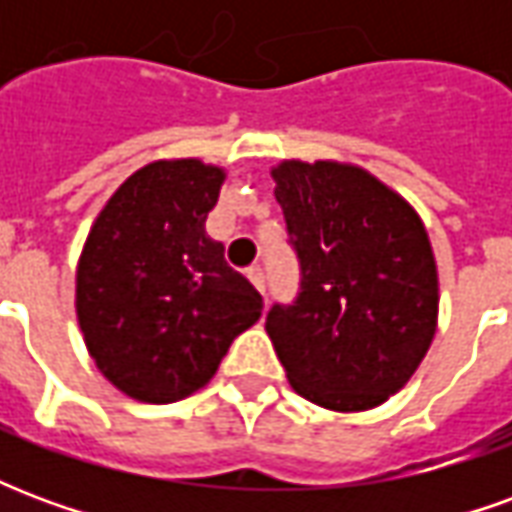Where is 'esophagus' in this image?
<instances>
[{
    "instance_id": "esophagus-1",
    "label": "esophagus",
    "mask_w": 512,
    "mask_h": 512,
    "mask_svg": "<svg viewBox=\"0 0 512 512\" xmlns=\"http://www.w3.org/2000/svg\"><path fill=\"white\" fill-rule=\"evenodd\" d=\"M246 277L252 279V285H255L260 293H266V274H263V268L252 266L249 271H246Z\"/></svg>"
}]
</instances>
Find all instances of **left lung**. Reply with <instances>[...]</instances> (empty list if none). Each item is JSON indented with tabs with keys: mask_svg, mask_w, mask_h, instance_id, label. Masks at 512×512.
Segmentation results:
<instances>
[{
	"mask_svg": "<svg viewBox=\"0 0 512 512\" xmlns=\"http://www.w3.org/2000/svg\"><path fill=\"white\" fill-rule=\"evenodd\" d=\"M271 178L301 266L296 301L266 315L290 386L329 411L381 406L436 334L439 274L425 224L354 164L293 158Z\"/></svg>",
	"mask_w": 512,
	"mask_h": 512,
	"instance_id": "left-lung-1",
	"label": "left lung"
}]
</instances>
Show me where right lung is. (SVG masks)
Masks as SVG:
<instances>
[{"mask_svg": "<svg viewBox=\"0 0 512 512\" xmlns=\"http://www.w3.org/2000/svg\"><path fill=\"white\" fill-rule=\"evenodd\" d=\"M224 169L153 161L109 197L76 268L84 345L112 384L142 403H175L208 384L263 299L205 233Z\"/></svg>", "mask_w": 512, "mask_h": 512, "instance_id": "1", "label": "right lung"}]
</instances>
